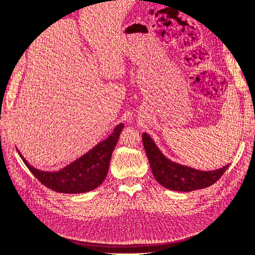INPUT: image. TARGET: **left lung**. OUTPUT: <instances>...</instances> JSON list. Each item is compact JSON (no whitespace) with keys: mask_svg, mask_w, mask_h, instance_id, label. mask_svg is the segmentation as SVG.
I'll use <instances>...</instances> for the list:
<instances>
[{"mask_svg":"<svg viewBox=\"0 0 255 255\" xmlns=\"http://www.w3.org/2000/svg\"><path fill=\"white\" fill-rule=\"evenodd\" d=\"M142 142L154 177L167 189L188 192L206 188L217 182L229 168L226 165L212 171L198 170L167 158L146 133L142 134Z\"/></svg>","mask_w":255,"mask_h":255,"instance_id":"1","label":"left lung"}]
</instances>
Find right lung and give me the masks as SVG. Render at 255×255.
<instances>
[{
  "mask_svg": "<svg viewBox=\"0 0 255 255\" xmlns=\"http://www.w3.org/2000/svg\"><path fill=\"white\" fill-rule=\"evenodd\" d=\"M123 128L125 125L120 123L105 140L59 171H42L34 168L17 150L23 163L44 186L61 194H83L96 189L105 180L113 151Z\"/></svg>",
  "mask_w": 255,
  "mask_h": 255,
  "instance_id": "right-lung-1",
  "label": "right lung"
}]
</instances>
